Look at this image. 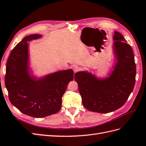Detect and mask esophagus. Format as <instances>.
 Segmentation results:
<instances>
[{
	"label": "esophagus",
	"mask_w": 146,
	"mask_h": 146,
	"mask_svg": "<svg viewBox=\"0 0 146 146\" xmlns=\"http://www.w3.org/2000/svg\"><path fill=\"white\" fill-rule=\"evenodd\" d=\"M80 69V67L78 66H76V65H75V66H73V70H74V72H77L79 71Z\"/></svg>",
	"instance_id": "34e87169"
}]
</instances>
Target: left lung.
<instances>
[{"label":"left lung","mask_w":146,"mask_h":146,"mask_svg":"<svg viewBox=\"0 0 146 146\" xmlns=\"http://www.w3.org/2000/svg\"><path fill=\"white\" fill-rule=\"evenodd\" d=\"M114 33L113 51L117 62L109 77L98 78L86 71L75 74L83 104L90 111L104 113L120 108L135 86L136 64L133 50L121 33Z\"/></svg>","instance_id":"8db88e82"}]
</instances>
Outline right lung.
<instances>
[{"label": "right lung", "mask_w": 146, "mask_h": 146, "mask_svg": "<svg viewBox=\"0 0 146 146\" xmlns=\"http://www.w3.org/2000/svg\"><path fill=\"white\" fill-rule=\"evenodd\" d=\"M42 37L40 34L29 35L14 48L8 59L5 79L10 102L23 113L35 118L58 112L68 84L74 80L71 69L38 78L33 74L28 42Z\"/></svg>", "instance_id": "right-lung-1"}]
</instances>
